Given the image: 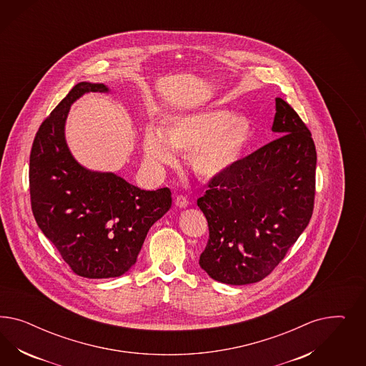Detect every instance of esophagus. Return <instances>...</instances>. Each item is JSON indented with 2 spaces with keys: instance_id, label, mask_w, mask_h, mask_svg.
<instances>
[{
  "instance_id": "esophagus-1",
  "label": "esophagus",
  "mask_w": 366,
  "mask_h": 366,
  "mask_svg": "<svg viewBox=\"0 0 366 366\" xmlns=\"http://www.w3.org/2000/svg\"><path fill=\"white\" fill-rule=\"evenodd\" d=\"M176 205L179 207V208H187L189 205V201L185 196H182V194H179L176 197Z\"/></svg>"
}]
</instances>
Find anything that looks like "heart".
I'll use <instances>...</instances> for the list:
<instances>
[{"mask_svg": "<svg viewBox=\"0 0 366 366\" xmlns=\"http://www.w3.org/2000/svg\"><path fill=\"white\" fill-rule=\"evenodd\" d=\"M254 135L252 123L227 109H207L178 115L165 132L147 127L142 147L149 167L158 169L176 161L174 150L192 154V165L201 177H217L243 155Z\"/></svg>", "mask_w": 366, "mask_h": 366, "instance_id": "b5f03b06", "label": "heart"}]
</instances>
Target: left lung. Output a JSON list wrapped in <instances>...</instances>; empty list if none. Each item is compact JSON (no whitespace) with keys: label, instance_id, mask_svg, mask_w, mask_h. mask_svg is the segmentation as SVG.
<instances>
[{"label":"left lung","instance_id":"obj_1","mask_svg":"<svg viewBox=\"0 0 366 366\" xmlns=\"http://www.w3.org/2000/svg\"><path fill=\"white\" fill-rule=\"evenodd\" d=\"M272 132L280 137L239 159L197 199L209 239L199 266L225 285L268 277L310 222L317 152L310 130L280 98Z\"/></svg>","mask_w":366,"mask_h":366}]
</instances>
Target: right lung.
Wrapping results in <instances>:
<instances>
[{"mask_svg": "<svg viewBox=\"0 0 366 366\" xmlns=\"http://www.w3.org/2000/svg\"><path fill=\"white\" fill-rule=\"evenodd\" d=\"M81 81L46 117L29 158L34 220L79 277H121L137 262L150 227L172 207L169 188L144 190L114 173L91 172L72 157L64 126L71 104L86 92H109Z\"/></svg>", "mask_w": 366, "mask_h": 366, "instance_id": "obj_1", "label": "right lung"}]
</instances>
